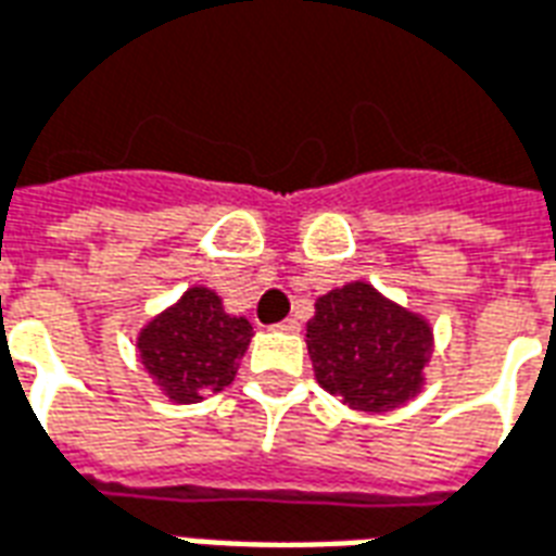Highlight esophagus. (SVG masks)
Here are the masks:
<instances>
[{
    "mask_svg": "<svg viewBox=\"0 0 556 556\" xmlns=\"http://www.w3.org/2000/svg\"><path fill=\"white\" fill-rule=\"evenodd\" d=\"M277 330H282V332H298V330H300V324H298V320H294V318H286V320H279Z\"/></svg>",
    "mask_w": 556,
    "mask_h": 556,
    "instance_id": "1",
    "label": "esophagus"
}]
</instances>
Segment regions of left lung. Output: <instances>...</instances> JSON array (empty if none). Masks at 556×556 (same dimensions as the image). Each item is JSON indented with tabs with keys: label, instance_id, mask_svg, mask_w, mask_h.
<instances>
[{
	"label": "left lung",
	"instance_id": "obj_1",
	"mask_svg": "<svg viewBox=\"0 0 556 556\" xmlns=\"http://www.w3.org/2000/svg\"><path fill=\"white\" fill-rule=\"evenodd\" d=\"M315 377L362 413H389L425 382L433 332L365 282L324 294L306 324Z\"/></svg>",
	"mask_w": 556,
	"mask_h": 556
}]
</instances>
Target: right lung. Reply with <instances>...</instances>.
Segmentation results:
<instances>
[{
	"label": "right lung",
	"mask_w": 556,
	"mask_h": 556,
	"mask_svg": "<svg viewBox=\"0 0 556 556\" xmlns=\"http://www.w3.org/2000/svg\"><path fill=\"white\" fill-rule=\"evenodd\" d=\"M250 336V320L229 318L215 291L188 289L176 306L143 327L138 351L170 401L197 404L236 380Z\"/></svg>",
	"instance_id": "1"
}]
</instances>
